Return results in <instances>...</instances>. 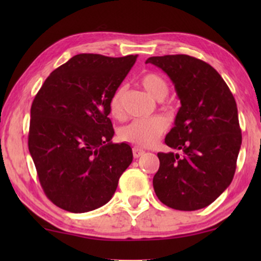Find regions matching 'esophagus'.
Returning a JSON list of instances; mask_svg holds the SVG:
<instances>
[{
  "mask_svg": "<svg viewBox=\"0 0 261 261\" xmlns=\"http://www.w3.org/2000/svg\"><path fill=\"white\" fill-rule=\"evenodd\" d=\"M145 151L144 149L139 148V147H133V155L134 158H139V156H141L142 154H144Z\"/></svg>",
  "mask_w": 261,
  "mask_h": 261,
  "instance_id": "obj_1",
  "label": "esophagus"
}]
</instances>
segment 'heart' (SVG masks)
Wrapping results in <instances>:
<instances>
[{
  "label": "heart",
  "mask_w": 261,
  "mask_h": 261,
  "mask_svg": "<svg viewBox=\"0 0 261 261\" xmlns=\"http://www.w3.org/2000/svg\"><path fill=\"white\" fill-rule=\"evenodd\" d=\"M142 88L156 101H162L169 94V83L162 74L155 72L146 73L141 77ZM124 88H119L114 92L109 102V110L113 117L121 119L123 116ZM166 121L162 116H152L147 119L133 120L120 130V139L138 147H149L154 145L166 129Z\"/></svg>",
  "instance_id": "obj_1"
}]
</instances>
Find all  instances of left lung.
<instances>
[{"instance_id":"1","label":"left lung","mask_w":261,"mask_h":261,"mask_svg":"<svg viewBox=\"0 0 261 261\" xmlns=\"http://www.w3.org/2000/svg\"><path fill=\"white\" fill-rule=\"evenodd\" d=\"M176 89L180 108L165 138L178 153H158L156 197L172 209L192 212L215 201L233 180L241 147L238 107L220 73L187 55L151 57Z\"/></svg>"}]
</instances>
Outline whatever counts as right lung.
<instances>
[{
  "label": "right lung",
  "mask_w": 261,
  "mask_h": 261,
  "mask_svg": "<svg viewBox=\"0 0 261 261\" xmlns=\"http://www.w3.org/2000/svg\"><path fill=\"white\" fill-rule=\"evenodd\" d=\"M138 56L82 53L46 78L31 108L28 148L45 194L70 213L105 205L133 160L113 144L109 102Z\"/></svg>",
  "instance_id": "obj_1"
}]
</instances>
